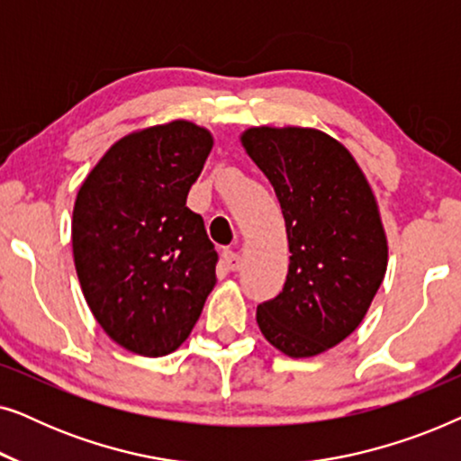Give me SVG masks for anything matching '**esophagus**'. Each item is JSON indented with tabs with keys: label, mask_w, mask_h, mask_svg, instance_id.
<instances>
[{
	"label": "esophagus",
	"mask_w": 461,
	"mask_h": 461,
	"mask_svg": "<svg viewBox=\"0 0 461 461\" xmlns=\"http://www.w3.org/2000/svg\"><path fill=\"white\" fill-rule=\"evenodd\" d=\"M224 264L229 270H239V267H241V256L237 251H224Z\"/></svg>",
	"instance_id": "1"
}]
</instances>
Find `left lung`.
Instances as JSON below:
<instances>
[{
	"label": "left lung",
	"instance_id": "obj_1",
	"mask_svg": "<svg viewBox=\"0 0 461 461\" xmlns=\"http://www.w3.org/2000/svg\"><path fill=\"white\" fill-rule=\"evenodd\" d=\"M241 142L275 188L292 254L283 292L258 306L256 321L285 355H321L357 330L384 281L375 197L352 155L323 131L251 128Z\"/></svg>",
	"mask_w": 461,
	"mask_h": 461
}]
</instances>
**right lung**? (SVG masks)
<instances>
[{
  "label": "right lung",
  "mask_w": 461,
  "mask_h": 461,
  "mask_svg": "<svg viewBox=\"0 0 461 461\" xmlns=\"http://www.w3.org/2000/svg\"><path fill=\"white\" fill-rule=\"evenodd\" d=\"M212 134L172 122L113 144L77 193L73 258L86 302L113 342L174 352L216 285L218 254L186 197Z\"/></svg>",
  "instance_id": "1"
}]
</instances>
